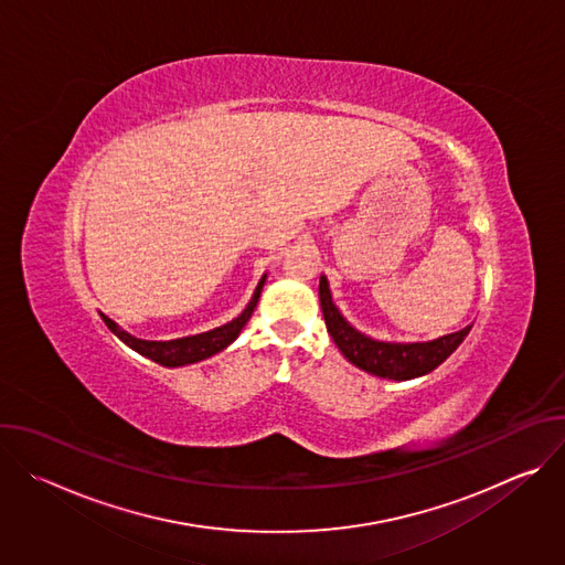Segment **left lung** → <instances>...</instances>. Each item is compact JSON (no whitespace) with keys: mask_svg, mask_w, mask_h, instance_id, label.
I'll return each mask as SVG.
<instances>
[{"mask_svg":"<svg viewBox=\"0 0 565 565\" xmlns=\"http://www.w3.org/2000/svg\"><path fill=\"white\" fill-rule=\"evenodd\" d=\"M319 303L321 312H324L327 329L342 351V355L355 364L358 369L388 380H414L420 375L431 373L436 366H440L467 338L471 327H465L462 331L443 335L431 342H380L373 340L358 329H353L344 315L338 310L331 297V288L327 277L321 275L319 279Z\"/></svg>","mask_w":565,"mask_h":565,"instance_id":"left-lung-1","label":"left lung"}]
</instances>
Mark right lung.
Here are the masks:
<instances>
[{"mask_svg":"<svg viewBox=\"0 0 565 565\" xmlns=\"http://www.w3.org/2000/svg\"><path fill=\"white\" fill-rule=\"evenodd\" d=\"M264 284H266V275L257 284L255 295H253L250 303L246 306V310L241 312L236 319H232V321H227V324H223L218 329H212L207 333H199V335H190V338H181V340H170V342L138 340V338L129 335L127 331H122L116 324V321H111L107 315H100V317L105 319V324L109 327V331L114 335H118L127 347H131L140 355H145V358H149L158 364H163V366H185V364H194V362H201V360H207V358L216 355L218 351H223L225 347H230L238 338V333L244 331L250 315L257 308Z\"/></svg>","mask_w":565,"mask_h":565,"instance_id":"right-lung-1","label":"right lung"}]
</instances>
